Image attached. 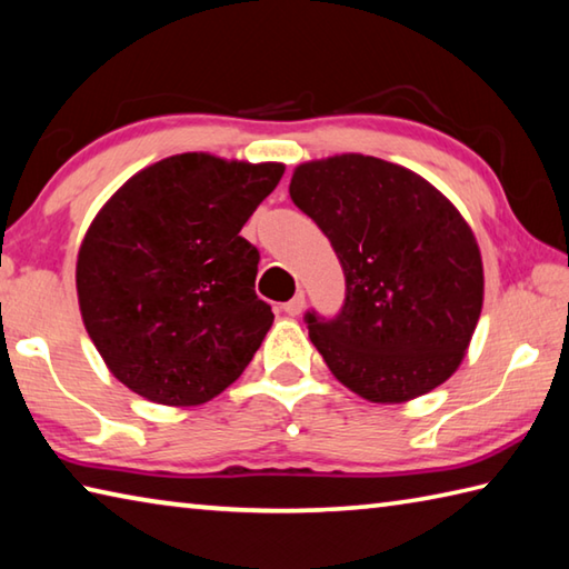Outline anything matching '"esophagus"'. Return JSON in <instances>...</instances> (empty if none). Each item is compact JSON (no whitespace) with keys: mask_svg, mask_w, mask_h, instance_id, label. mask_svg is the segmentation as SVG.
I'll list each match as a JSON object with an SVG mask.
<instances>
[{"mask_svg":"<svg viewBox=\"0 0 569 569\" xmlns=\"http://www.w3.org/2000/svg\"><path fill=\"white\" fill-rule=\"evenodd\" d=\"M303 308H306V296L303 293H296L291 300H288V303H283V310L288 316H300V313H303Z\"/></svg>","mask_w":569,"mask_h":569,"instance_id":"esophagus-1","label":"esophagus"}]
</instances>
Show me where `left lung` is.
Masks as SVG:
<instances>
[{"label":"left lung","instance_id":"8db88e82","mask_svg":"<svg viewBox=\"0 0 569 569\" xmlns=\"http://www.w3.org/2000/svg\"><path fill=\"white\" fill-rule=\"evenodd\" d=\"M288 192L345 273L340 313H306L330 372L382 405L447 382L483 306L481 251L456 207L419 174L367 154L300 164Z\"/></svg>","mask_w":569,"mask_h":569}]
</instances>
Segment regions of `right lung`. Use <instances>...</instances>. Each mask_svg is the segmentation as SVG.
Returning a JSON list of instances; mask_svg holds the SVG:
<instances>
[{"label": "right lung", "mask_w": 569, "mask_h": 569, "mask_svg": "<svg viewBox=\"0 0 569 569\" xmlns=\"http://www.w3.org/2000/svg\"><path fill=\"white\" fill-rule=\"evenodd\" d=\"M283 164L184 152L144 167L98 211L76 288L108 370L158 405L192 407L237 380L269 332L259 249L241 227Z\"/></svg>", "instance_id": "obj_1"}]
</instances>
